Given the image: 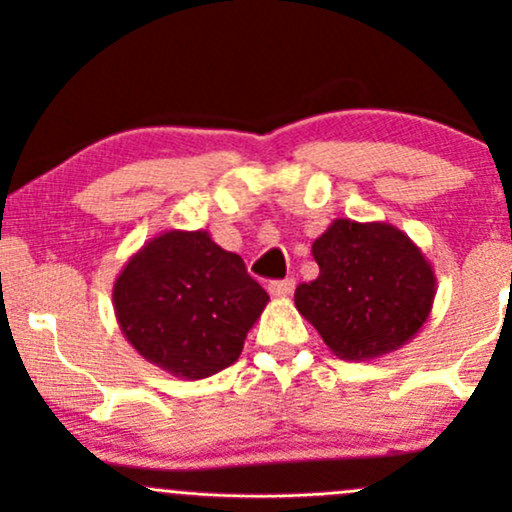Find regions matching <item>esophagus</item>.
<instances>
[{
    "instance_id": "1",
    "label": "esophagus",
    "mask_w": 512,
    "mask_h": 512,
    "mask_svg": "<svg viewBox=\"0 0 512 512\" xmlns=\"http://www.w3.org/2000/svg\"><path fill=\"white\" fill-rule=\"evenodd\" d=\"M293 289H296V281L293 279H281V281H272V284H269V293H272V296H279V298L291 296Z\"/></svg>"
}]
</instances>
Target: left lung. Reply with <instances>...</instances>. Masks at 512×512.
<instances>
[{
  "instance_id": "8db88e82",
  "label": "left lung",
  "mask_w": 512,
  "mask_h": 512,
  "mask_svg": "<svg viewBox=\"0 0 512 512\" xmlns=\"http://www.w3.org/2000/svg\"><path fill=\"white\" fill-rule=\"evenodd\" d=\"M315 281L296 289V308L334 356L368 361L407 344L424 327L436 274L407 233L390 223L337 219L313 243Z\"/></svg>"
}]
</instances>
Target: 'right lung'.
<instances>
[{"label":"right lung","instance_id":"1","mask_svg":"<svg viewBox=\"0 0 512 512\" xmlns=\"http://www.w3.org/2000/svg\"><path fill=\"white\" fill-rule=\"evenodd\" d=\"M269 296L243 257L207 231H166L129 257L113 286L127 342L175 378L202 380L238 361Z\"/></svg>","mask_w":512,"mask_h":512}]
</instances>
